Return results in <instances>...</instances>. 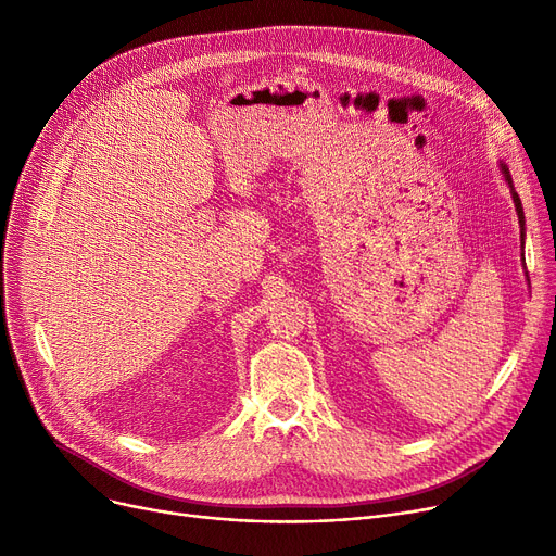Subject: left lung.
I'll return each instance as SVG.
<instances>
[{
    "label": "left lung",
    "mask_w": 556,
    "mask_h": 556,
    "mask_svg": "<svg viewBox=\"0 0 556 556\" xmlns=\"http://www.w3.org/2000/svg\"><path fill=\"white\" fill-rule=\"evenodd\" d=\"M503 166V173H505V180L509 182V187H511V198H514V204H516V212H518V223H520V237H525V216H522V204H520V198H518V193H516V189H514V185H511V175H509V168L505 166V164H501Z\"/></svg>",
    "instance_id": "1"
}]
</instances>
